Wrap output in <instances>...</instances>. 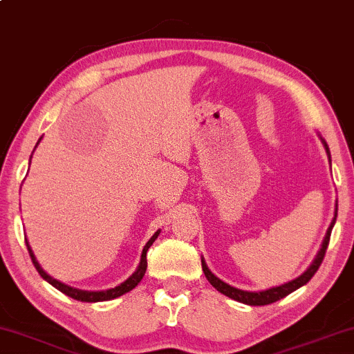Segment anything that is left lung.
<instances>
[{"mask_svg":"<svg viewBox=\"0 0 354 354\" xmlns=\"http://www.w3.org/2000/svg\"><path fill=\"white\" fill-rule=\"evenodd\" d=\"M322 142H324L325 150H327V153H328V158H330V150H328L327 142H325V140H322ZM335 216H337V212H335ZM335 220L337 218H333L330 228L327 230V234H325L322 248H320V251L317 254V257H315V261L310 263V267L303 273V275L298 277V279L288 281V283H285V285L275 286V288H270V290H266V291H254V293H252V291H243V290L233 288V286L226 285L225 281H221L220 279H216L214 273L209 270V267H207V263H205L204 259H202V270H204L207 280L210 281V285L214 286V288L218 290L220 293H223L225 296H228V298L236 299V301H239V303H244V304H249V306L272 304V303H275V301L285 298L286 295L293 293L295 290H298L299 286L306 285L310 279H313L314 273L317 272V268L320 267V263H322V261H324L325 251H327V248H328V241H330V233H332L333 225H335Z\"/></svg>","mask_w":354,"mask_h":354,"instance_id":"left-lung-1","label":"left lung"}]
</instances>
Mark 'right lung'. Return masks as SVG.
Instances as JSON below:
<instances>
[{"label":"right lung","instance_id":"1","mask_svg":"<svg viewBox=\"0 0 354 354\" xmlns=\"http://www.w3.org/2000/svg\"><path fill=\"white\" fill-rule=\"evenodd\" d=\"M39 142H40V139H39ZM39 142H37V144H39ZM158 234H160V230H158L157 233L153 234L152 238L149 239V243L144 246V251H142V256H140V263H139L138 270H136V272L133 273V275L129 277L128 280L122 281V283H121L120 286H115V288L105 290V291H82V290H77V288H71V286L61 283V281L55 280V279H51L48 273L44 272V268H41V267L39 266V262L35 261L34 252H32V249H30L29 244H27V241H26V244H27V249H29V254H30L32 262H34L37 272L40 273L41 279H45L46 281H48L50 285H53L55 288H58V290L61 291V293L68 295L69 298L77 299V301H84V303H98V301H110V299H115V298H118V296L128 293V291H131L133 288H136V286H138L139 281L142 280V277H144V273H145V268H147V251H149V248L152 246V243L155 241V239H157Z\"/></svg>","mask_w":354,"mask_h":354}]
</instances>
